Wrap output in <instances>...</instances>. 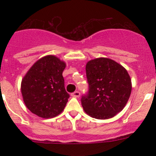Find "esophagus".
Instances as JSON below:
<instances>
[{
    "mask_svg": "<svg viewBox=\"0 0 156 156\" xmlns=\"http://www.w3.org/2000/svg\"><path fill=\"white\" fill-rule=\"evenodd\" d=\"M72 96H73V97H80V92L78 90L75 91V92L72 94Z\"/></svg>",
    "mask_w": 156,
    "mask_h": 156,
    "instance_id": "obj_1",
    "label": "esophagus"
}]
</instances>
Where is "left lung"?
<instances>
[{"label": "left lung", "mask_w": 156, "mask_h": 156, "mask_svg": "<svg viewBox=\"0 0 156 156\" xmlns=\"http://www.w3.org/2000/svg\"><path fill=\"white\" fill-rule=\"evenodd\" d=\"M88 91L81 101L84 112L97 119H108L120 112L131 93V80L122 66L108 58L86 65Z\"/></svg>", "instance_id": "obj_1"}]
</instances>
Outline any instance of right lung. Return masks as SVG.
<instances>
[{
	"mask_svg": "<svg viewBox=\"0 0 156 156\" xmlns=\"http://www.w3.org/2000/svg\"><path fill=\"white\" fill-rule=\"evenodd\" d=\"M65 68V62L50 55L37 60L29 69L22 81L21 91L31 112L44 119L62 112L69 98L62 77Z\"/></svg>",
	"mask_w": 156,
	"mask_h": 156,
	"instance_id": "add662e5",
	"label": "right lung"
}]
</instances>
